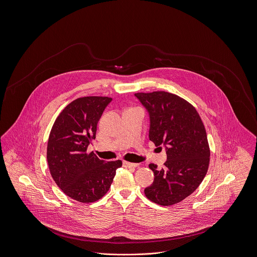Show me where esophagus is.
<instances>
[{"mask_svg": "<svg viewBox=\"0 0 257 257\" xmlns=\"http://www.w3.org/2000/svg\"><path fill=\"white\" fill-rule=\"evenodd\" d=\"M123 166L125 167V168H137V167H139V164H135V163H130V162H126V161H124L123 162Z\"/></svg>", "mask_w": 257, "mask_h": 257, "instance_id": "esophagus-1", "label": "esophagus"}]
</instances>
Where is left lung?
Listing matches in <instances>:
<instances>
[{
	"label": "left lung",
	"instance_id": "left-lung-1",
	"mask_svg": "<svg viewBox=\"0 0 257 257\" xmlns=\"http://www.w3.org/2000/svg\"><path fill=\"white\" fill-rule=\"evenodd\" d=\"M135 96L150 115V140L156 147L164 145L168 156L162 170L149 165L155 178L145 195L156 204L171 206L192 194L208 171L206 130L195 107L176 94L161 90Z\"/></svg>",
	"mask_w": 257,
	"mask_h": 257
}]
</instances>
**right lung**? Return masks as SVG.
<instances>
[{
    "label": "right lung",
    "mask_w": 257,
    "mask_h": 257,
    "mask_svg": "<svg viewBox=\"0 0 257 257\" xmlns=\"http://www.w3.org/2000/svg\"><path fill=\"white\" fill-rule=\"evenodd\" d=\"M108 96H84L69 103L58 115L47 144V163L60 189L70 198L91 203L109 190L120 160L105 162L87 147L95 139L96 126Z\"/></svg>",
    "instance_id": "right-lung-1"
}]
</instances>
